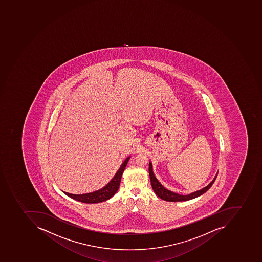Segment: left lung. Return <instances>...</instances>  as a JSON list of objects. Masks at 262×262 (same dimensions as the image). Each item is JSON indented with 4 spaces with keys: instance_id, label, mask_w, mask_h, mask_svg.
Here are the masks:
<instances>
[{
    "instance_id": "8db88e82",
    "label": "left lung",
    "mask_w": 262,
    "mask_h": 262,
    "mask_svg": "<svg viewBox=\"0 0 262 262\" xmlns=\"http://www.w3.org/2000/svg\"><path fill=\"white\" fill-rule=\"evenodd\" d=\"M149 176H150V180H151V187L153 190L155 192L156 194L159 198H161L163 200L168 201V202H182V201H188L190 199H195V198L199 197L200 195L206 193V191L208 190L215 181L217 175L214 178L212 182H210L207 186L200 189V190L196 191L193 193H190L188 195H180L178 193H173L172 191L168 190L158 182V180L154 176L152 172V165L151 163H149Z\"/></svg>"
}]
</instances>
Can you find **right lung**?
I'll return each instance as SVG.
<instances>
[{
    "instance_id": "right-lung-1",
    "label": "right lung",
    "mask_w": 262,
    "mask_h": 262,
    "mask_svg": "<svg viewBox=\"0 0 262 262\" xmlns=\"http://www.w3.org/2000/svg\"><path fill=\"white\" fill-rule=\"evenodd\" d=\"M129 159L130 157H127L125 160L115 177L102 189L93 192V193H84V194H72V193H66V192H63V193L68 195L69 197L84 203H98L108 200L111 197H113L119 189L122 172L126 168Z\"/></svg>"
}]
</instances>
